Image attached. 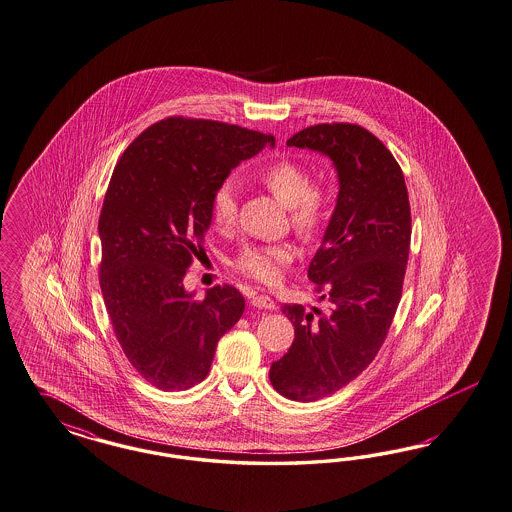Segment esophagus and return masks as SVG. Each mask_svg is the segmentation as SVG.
I'll list each match as a JSON object with an SVG mask.
<instances>
[{
	"instance_id": "esophagus-1",
	"label": "esophagus",
	"mask_w": 512,
	"mask_h": 512,
	"mask_svg": "<svg viewBox=\"0 0 512 512\" xmlns=\"http://www.w3.org/2000/svg\"><path fill=\"white\" fill-rule=\"evenodd\" d=\"M251 304L257 306V308H263V310H276V302L270 299L268 295H257V297H253Z\"/></svg>"
}]
</instances>
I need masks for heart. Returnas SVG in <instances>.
<instances>
[{"label": "heart", "mask_w": 512, "mask_h": 512, "mask_svg": "<svg viewBox=\"0 0 512 512\" xmlns=\"http://www.w3.org/2000/svg\"><path fill=\"white\" fill-rule=\"evenodd\" d=\"M261 183L289 208L293 229L304 238H312L329 213V194L310 183V172L299 160L274 162L261 172ZM238 213V189L232 179H225L212 196L213 223L229 229ZM295 251L289 246H249L234 259V268L247 278L261 283L280 282L283 270L293 261Z\"/></svg>", "instance_id": "b5f03b06"}]
</instances>
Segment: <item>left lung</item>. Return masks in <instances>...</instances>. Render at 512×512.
<instances>
[{
  "label": "left lung",
  "instance_id": "left-lung-1",
  "mask_svg": "<svg viewBox=\"0 0 512 512\" xmlns=\"http://www.w3.org/2000/svg\"><path fill=\"white\" fill-rule=\"evenodd\" d=\"M287 145L329 157L338 176L335 212L308 266L329 310L285 304L295 340L270 367L274 389L306 403L350 384L382 348L401 300L412 227L403 170L369 130L316 124Z\"/></svg>",
  "mask_w": 512,
  "mask_h": 512
}]
</instances>
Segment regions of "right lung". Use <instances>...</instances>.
<instances>
[{"label":"right lung","instance_id":"1","mask_svg":"<svg viewBox=\"0 0 512 512\" xmlns=\"http://www.w3.org/2000/svg\"><path fill=\"white\" fill-rule=\"evenodd\" d=\"M266 145L274 136L170 117L141 132L113 170L98 221L100 287L124 355L155 388L200 384L244 314L236 287L196 300L183 278L212 225L215 189Z\"/></svg>","mask_w":512,"mask_h":512}]
</instances>
